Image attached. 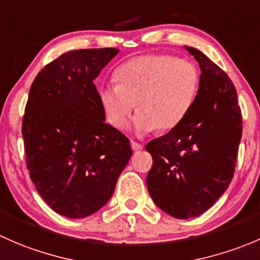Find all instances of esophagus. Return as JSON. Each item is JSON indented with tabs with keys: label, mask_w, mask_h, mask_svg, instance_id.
I'll return each instance as SVG.
<instances>
[{
	"label": "esophagus",
	"mask_w": 260,
	"mask_h": 260,
	"mask_svg": "<svg viewBox=\"0 0 260 260\" xmlns=\"http://www.w3.org/2000/svg\"><path fill=\"white\" fill-rule=\"evenodd\" d=\"M131 148H133L134 151H139V150H143L144 146L141 144L136 143V141H131Z\"/></svg>",
	"instance_id": "1"
}]
</instances>
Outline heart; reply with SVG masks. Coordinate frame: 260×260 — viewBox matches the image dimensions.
Listing matches in <instances>:
<instances>
[{
  "label": "heart",
  "mask_w": 260,
  "mask_h": 260,
  "mask_svg": "<svg viewBox=\"0 0 260 260\" xmlns=\"http://www.w3.org/2000/svg\"><path fill=\"white\" fill-rule=\"evenodd\" d=\"M117 84L101 87L106 119L117 130L129 124L138 106L134 129L139 135L178 126L199 92L200 71L189 60L169 55H143L122 63L115 72Z\"/></svg>",
  "instance_id": "obj_1"
}]
</instances>
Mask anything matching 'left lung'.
Here are the masks:
<instances>
[{
	"mask_svg": "<svg viewBox=\"0 0 260 260\" xmlns=\"http://www.w3.org/2000/svg\"><path fill=\"white\" fill-rule=\"evenodd\" d=\"M202 70L185 119L146 145V186L155 204L176 219L199 216L228 189L242 139V112L232 80L199 50L185 46Z\"/></svg>",
	"mask_w": 260,
	"mask_h": 260,
	"instance_id": "obj_1",
	"label": "left lung"
}]
</instances>
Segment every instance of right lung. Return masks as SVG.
Returning <instances> with one entry per match:
<instances>
[{
	"mask_svg": "<svg viewBox=\"0 0 260 260\" xmlns=\"http://www.w3.org/2000/svg\"><path fill=\"white\" fill-rule=\"evenodd\" d=\"M117 52H66L31 85L22 120L26 165L42 199L66 218L101 209L133 154L129 139L105 122L93 84Z\"/></svg>",
	"mask_w": 260,
	"mask_h": 260,
	"instance_id": "1",
	"label": "right lung"
}]
</instances>
